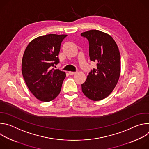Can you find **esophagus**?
<instances>
[{"instance_id":"34e87169","label":"esophagus","mask_w":149,"mask_h":149,"mask_svg":"<svg viewBox=\"0 0 149 149\" xmlns=\"http://www.w3.org/2000/svg\"><path fill=\"white\" fill-rule=\"evenodd\" d=\"M76 73V72H72V71H70L69 72V74L70 75H74V74H75Z\"/></svg>"}]
</instances>
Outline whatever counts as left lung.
Returning a JSON list of instances; mask_svg holds the SVG:
<instances>
[{"instance_id": "obj_1", "label": "left lung", "mask_w": 149, "mask_h": 149, "mask_svg": "<svg viewBox=\"0 0 149 149\" xmlns=\"http://www.w3.org/2000/svg\"><path fill=\"white\" fill-rule=\"evenodd\" d=\"M81 36L89 41V55L96 62L84 83L82 91L89 99L100 101L107 97L116 87L121 70L120 54L115 40L109 34L98 30H90Z\"/></svg>"}]
</instances>
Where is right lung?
Instances as JSON below:
<instances>
[{
  "label": "right lung",
  "mask_w": 149,
  "mask_h": 149,
  "mask_svg": "<svg viewBox=\"0 0 149 149\" xmlns=\"http://www.w3.org/2000/svg\"><path fill=\"white\" fill-rule=\"evenodd\" d=\"M67 36L48 34L37 37L24 52L22 75L29 90L40 101H52L60 93L66 74L52 67L59 62L61 44Z\"/></svg>",
  "instance_id": "add662e5"
}]
</instances>
